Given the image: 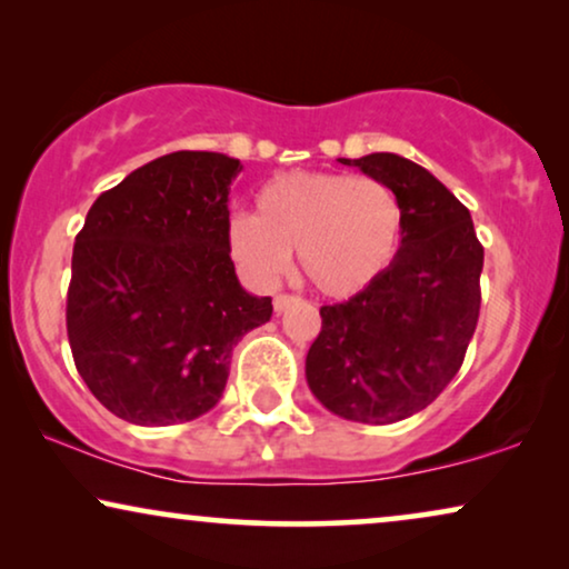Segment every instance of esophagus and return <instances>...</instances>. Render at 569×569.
Returning <instances> with one entry per match:
<instances>
[{
  "label": "esophagus",
  "instance_id": "34e87169",
  "mask_svg": "<svg viewBox=\"0 0 569 569\" xmlns=\"http://www.w3.org/2000/svg\"><path fill=\"white\" fill-rule=\"evenodd\" d=\"M295 302H298V298H295V295H277L274 298V310L277 313H282V310H287L290 306H295Z\"/></svg>",
  "mask_w": 569,
  "mask_h": 569
}]
</instances>
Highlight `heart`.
Instances as JSON below:
<instances>
[{"instance_id": "b5f03b06", "label": "heart", "mask_w": 569, "mask_h": 569, "mask_svg": "<svg viewBox=\"0 0 569 569\" xmlns=\"http://www.w3.org/2000/svg\"><path fill=\"white\" fill-rule=\"evenodd\" d=\"M403 212L391 186L333 170H287L256 193V214L228 224L232 261L256 284H271L298 251L318 292L349 298L391 267Z\"/></svg>"}]
</instances>
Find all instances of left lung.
Returning a JSON list of instances; mask_svg holds the SVG:
<instances>
[{"mask_svg": "<svg viewBox=\"0 0 569 569\" xmlns=\"http://www.w3.org/2000/svg\"><path fill=\"white\" fill-rule=\"evenodd\" d=\"M339 162L391 186L403 232L376 282L321 308L306 378L333 415L393 425L430 407L461 370L479 321L485 248L469 209L430 170L393 152Z\"/></svg>", "mask_w": 569, "mask_h": 569, "instance_id": "8db88e82", "label": "left lung"}]
</instances>
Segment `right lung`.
Here are the masks:
<instances>
[{
	"instance_id": "add662e5",
	"label": "right lung",
	"mask_w": 569,
	"mask_h": 569,
	"mask_svg": "<svg viewBox=\"0 0 569 569\" xmlns=\"http://www.w3.org/2000/svg\"><path fill=\"white\" fill-rule=\"evenodd\" d=\"M243 166L170 152L100 193L74 238L67 337L92 396L116 417L166 427L207 415L232 347L271 318L228 248V193Z\"/></svg>"
}]
</instances>
